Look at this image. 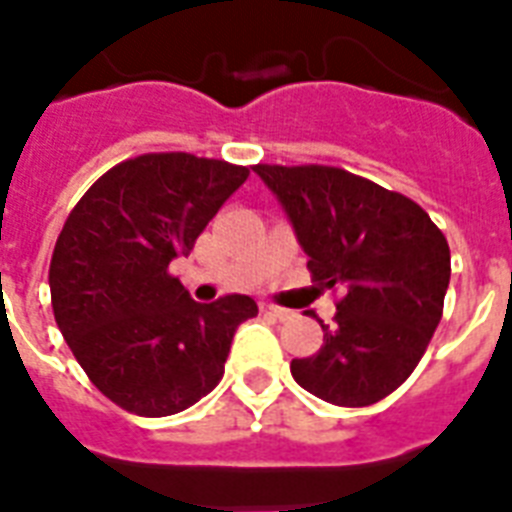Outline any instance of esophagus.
I'll use <instances>...</instances> for the list:
<instances>
[{
  "label": "esophagus",
  "instance_id": "esophagus-1",
  "mask_svg": "<svg viewBox=\"0 0 512 512\" xmlns=\"http://www.w3.org/2000/svg\"><path fill=\"white\" fill-rule=\"evenodd\" d=\"M263 311L268 314V317L279 319V322H284V319L292 317V311H287V308H279V306H263Z\"/></svg>",
  "mask_w": 512,
  "mask_h": 512
}]
</instances>
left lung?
<instances>
[{
  "mask_svg": "<svg viewBox=\"0 0 512 512\" xmlns=\"http://www.w3.org/2000/svg\"><path fill=\"white\" fill-rule=\"evenodd\" d=\"M290 220L322 290H338L317 354L292 378L319 400L362 408L419 365L443 317L451 252L419 204L333 166H255Z\"/></svg>",
  "mask_w": 512,
  "mask_h": 512,
  "instance_id": "8db88e82",
  "label": "left lung"
}]
</instances>
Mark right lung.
Segmentation results:
<instances>
[{"instance_id":"right-lung-1","label":"right lung","mask_w":512,"mask_h":512,"mask_svg":"<svg viewBox=\"0 0 512 512\" xmlns=\"http://www.w3.org/2000/svg\"><path fill=\"white\" fill-rule=\"evenodd\" d=\"M249 169L187 152L109 169L74 206L50 260L56 325L99 392L136 416H171L220 384L249 295L198 303L171 276Z\"/></svg>"}]
</instances>
